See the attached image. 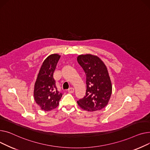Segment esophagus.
<instances>
[{
	"instance_id": "esophagus-1",
	"label": "esophagus",
	"mask_w": 150,
	"mask_h": 150,
	"mask_svg": "<svg viewBox=\"0 0 150 150\" xmlns=\"http://www.w3.org/2000/svg\"><path fill=\"white\" fill-rule=\"evenodd\" d=\"M68 91L69 93H73L74 91V90L73 88L71 87V88H69L68 90Z\"/></svg>"
}]
</instances>
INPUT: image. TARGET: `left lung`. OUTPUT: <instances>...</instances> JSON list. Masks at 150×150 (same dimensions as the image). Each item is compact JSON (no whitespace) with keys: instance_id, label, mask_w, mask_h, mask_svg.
I'll use <instances>...</instances> for the list:
<instances>
[{"instance_id":"8db88e82","label":"left lung","mask_w":150,"mask_h":150,"mask_svg":"<svg viewBox=\"0 0 150 150\" xmlns=\"http://www.w3.org/2000/svg\"><path fill=\"white\" fill-rule=\"evenodd\" d=\"M77 60L86 76V95L77 104L88 111L100 110L108 105L112 94L107 67L100 57L91 54L79 55Z\"/></svg>"}]
</instances>
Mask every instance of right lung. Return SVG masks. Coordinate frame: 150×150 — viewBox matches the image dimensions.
<instances>
[{"label":"right lung","mask_w":150,"mask_h":150,"mask_svg":"<svg viewBox=\"0 0 150 150\" xmlns=\"http://www.w3.org/2000/svg\"><path fill=\"white\" fill-rule=\"evenodd\" d=\"M60 55L48 56L40 67L34 87V99L41 110L48 111L58 107L62 94L56 86L53 74Z\"/></svg>","instance_id":"obj_1"}]
</instances>
